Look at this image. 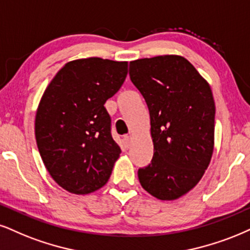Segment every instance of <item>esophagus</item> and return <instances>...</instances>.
Segmentation results:
<instances>
[{"mask_svg": "<svg viewBox=\"0 0 250 250\" xmlns=\"http://www.w3.org/2000/svg\"><path fill=\"white\" fill-rule=\"evenodd\" d=\"M123 140H124L125 146L128 148V147H130L131 144H132V137H131V135H125L124 139H123Z\"/></svg>", "mask_w": 250, "mask_h": 250, "instance_id": "obj_1", "label": "esophagus"}]
</instances>
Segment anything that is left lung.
Segmentation results:
<instances>
[{
	"instance_id": "1",
	"label": "left lung",
	"mask_w": 250,
	"mask_h": 250,
	"mask_svg": "<svg viewBox=\"0 0 250 250\" xmlns=\"http://www.w3.org/2000/svg\"><path fill=\"white\" fill-rule=\"evenodd\" d=\"M130 78L150 116L152 163L138 170L141 187L174 200L197 186L214 149L215 105L210 84L181 55L130 62Z\"/></svg>"
}]
</instances>
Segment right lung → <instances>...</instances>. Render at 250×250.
Masks as SVG:
<instances>
[{
  "mask_svg": "<svg viewBox=\"0 0 250 250\" xmlns=\"http://www.w3.org/2000/svg\"><path fill=\"white\" fill-rule=\"evenodd\" d=\"M127 75V61L87 58L67 62L40 98L35 134L51 177L75 195L109 181L120 147L111 135L104 104Z\"/></svg>",
  "mask_w": 250,
  "mask_h": 250,
  "instance_id": "obj_1",
  "label": "right lung"
}]
</instances>
